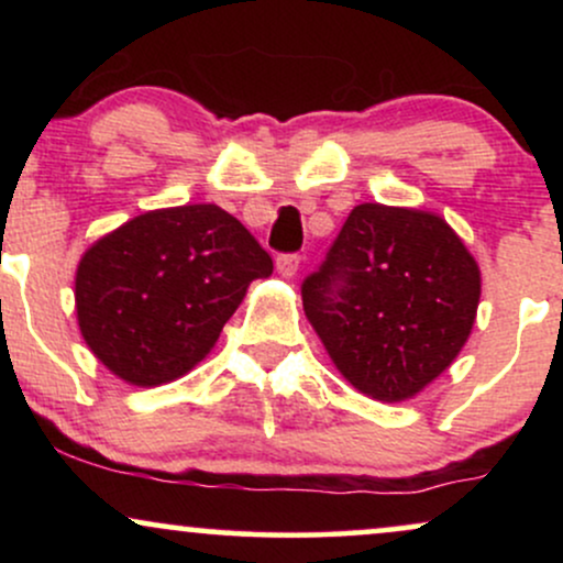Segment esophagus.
I'll return each mask as SVG.
<instances>
[{"label": "esophagus", "mask_w": 563, "mask_h": 563, "mask_svg": "<svg viewBox=\"0 0 563 563\" xmlns=\"http://www.w3.org/2000/svg\"><path fill=\"white\" fill-rule=\"evenodd\" d=\"M299 264H301V256L299 254H280L275 260V267L277 273H280L283 277H296V273H299Z\"/></svg>", "instance_id": "esophagus-1"}]
</instances>
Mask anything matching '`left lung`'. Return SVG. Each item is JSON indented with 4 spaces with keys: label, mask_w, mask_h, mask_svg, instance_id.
<instances>
[{
    "label": "left lung",
    "mask_w": 563,
    "mask_h": 563,
    "mask_svg": "<svg viewBox=\"0 0 563 563\" xmlns=\"http://www.w3.org/2000/svg\"><path fill=\"white\" fill-rule=\"evenodd\" d=\"M479 296V264L442 217L384 203L354 206L301 286L333 365L378 402L412 399L448 371Z\"/></svg>",
    "instance_id": "left-lung-1"
}]
</instances>
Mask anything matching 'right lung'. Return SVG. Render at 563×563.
<instances>
[{
	"instance_id": "right-lung-1",
	"label": "right lung",
	"mask_w": 563,
	"mask_h": 563,
	"mask_svg": "<svg viewBox=\"0 0 563 563\" xmlns=\"http://www.w3.org/2000/svg\"><path fill=\"white\" fill-rule=\"evenodd\" d=\"M269 275L267 251L219 206L145 211L81 256L79 331L113 376L169 384L211 352L251 280Z\"/></svg>"
}]
</instances>
